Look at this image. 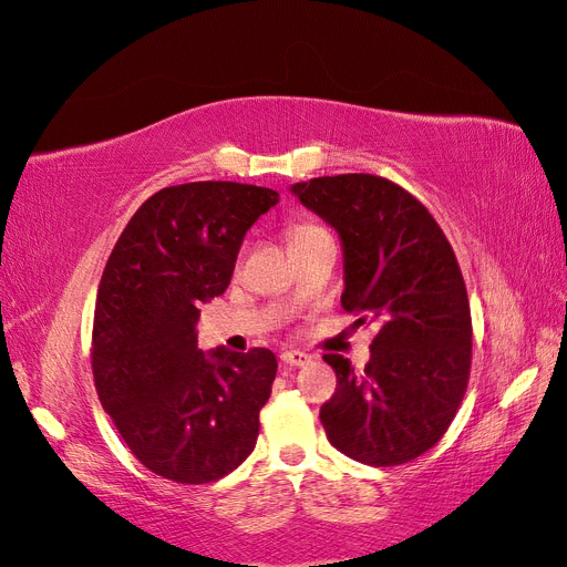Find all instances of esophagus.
<instances>
[{
  "mask_svg": "<svg viewBox=\"0 0 567 567\" xmlns=\"http://www.w3.org/2000/svg\"><path fill=\"white\" fill-rule=\"evenodd\" d=\"M280 364H282V367H295V369H299V367L311 364V357L303 354V352H297V350H287V352L280 354Z\"/></svg>",
  "mask_w": 567,
  "mask_h": 567,
  "instance_id": "obj_1",
  "label": "esophagus"
}]
</instances>
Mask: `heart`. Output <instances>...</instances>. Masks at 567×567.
Instances as JSON below:
<instances>
[{
	"mask_svg": "<svg viewBox=\"0 0 567 567\" xmlns=\"http://www.w3.org/2000/svg\"><path fill=\"white\" fill-rule=\"evenodd\" d=\"M321 229H323V227H318V225H313V223L299 220V223H295V225H289L287 237H289V244H292V241H299V239H303V237H311V235H316V231H321Z\"/></svg>",
	"mask_w": 567,
	"mask_h": 567,
	"instance_id": "b5f03b06",
	"label": "heart"
}]
</instances>
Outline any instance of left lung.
<instances>
[{"mask_svg":"<svg viewBox=\"0 0 567 567\" xmlns=\"http://www.w3.org/2000/svg\"><path fill=\"white\" fill-rule=\"evenodd\" d=\"M292 192L342 239V309L379 328L364 371L323 357L338 388L321 424L357 462H412L443 439L470 383L472 313L453 246L424 203L385 177L336 174Z\"/></svg>","mask_w":567,"mask_h":567,"instance_id":"8db88e82","label":"left lung"}]
</instances>
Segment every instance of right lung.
Returning <instances> with one entry per match:
<instances>
[{
	"label": "right lung",
	"instance_id": "add662e5",
	"mask_svg": "<svg viewBox=\"0 0 567 567\" xmlns=\"http://www.w3.org/2000/svg\"><path fill=\"white\" fill-rule=\"evenodd\" d=\"M280 194L237 182L159 188L107 258L91 367L132 455L174 484H210L251 455L278 359L264 347L203 354L200 301L220 297L241 239Z\"/></svg>",
	"mask_w": 567,
	"mask_h": 567
}]
</instances>
